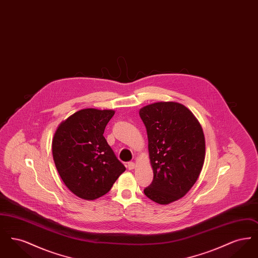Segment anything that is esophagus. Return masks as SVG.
<instances>
[{
  "label": "esophagus",
  "instance_id": "esophagus-1",
  "mask_svg": "<svg viewBox=\"0 0 258 258\" xmlns=\"http://www.w3.org/2000/svg\"><path fill=\"white\" fill-rule=\"evenodd\" d=\"M126 167H127V169H128V170H133V169H135V162H132V161H131V162H128V163H127V165H126Z\"/></svg>",
  "mask_w": 258,
  "mask_h": 258
}]
</instances>
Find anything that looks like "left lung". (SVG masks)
I'll return each mask as SVG.
<instances>
[{
	"instance_id": "1",
	"label": "left lung",
	"mask_w": 258,
	"mask_h": 258,
	"mask_svg": "<svg viewBox=\"0 0 258 258\" xmlns=\"http://www.w3.org/2000/svg\"><path fill=\"white\" fill-rule=\"evenodd\" d=\"M146 126L154 179L145 196L159 204L184 197L196 184L205 160V138L191 111L178 102H156L139 111Z\"/></svg>"
}]
</instances>
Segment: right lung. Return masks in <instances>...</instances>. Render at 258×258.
<instances>
[{
	"mask_svg": "<svg viewBox=\"0 0 258 258\" xmlns=\"http://www.w3.org/2000/svg\"><path fill=\"white\" fill-rule=\"evenodd\" d=\"M115 111L87 108L58 126L53 160L62 182L75 196L94 200L106 195L125 170L103 136Z\"/></svg>",
	"mask_w": 258,
	"mask_h": 258,
	"instance_id": "1",
	"label": "right lung"
}]
</instances>
